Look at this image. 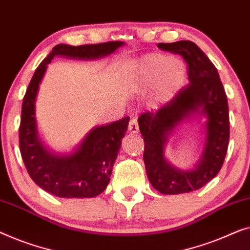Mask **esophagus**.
Returning a JSON list of instances; mask_svg holds the SVG:
<instances>
[{
	"instance_id": "34e87169",
	"label": "esophagus",
	"mask_w": 250,
	"mask_h": 250,
	"mask_svg": "<svg viewBox=\"0 0 250 250\" xmlns=\"http://www.w3.org/2000/svg\"><path fill=\"white\" fill-rule=\"evenodd\" d=\"M128 130L130 133H132V135L139 132V126H138V121H137V119H131V120H130Z\"/></svg>"
}]
</instances>
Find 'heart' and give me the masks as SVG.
<instances>
[{"instance_id":"b5f03b06","label":"heart","mask_w":250,"mask_h":250,"mask_svg":"<svg viewBox=\"0 0 250 250\" xmlns=\"http://www.w3.org/2000/svg\"><path fill=\"white\" fill-rule=\"evenodd\" d=\"M137 83L143 88L153 86V100L156 104H164L184 87L187 72L184 63L163 54H150L144 58L136 68Z\"/></svg>"}]
</instances>
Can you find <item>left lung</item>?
I'll return each instance as SVG.
<instances>
[{"label": "left lung", "instance_id": "left-lung-1", "mask_svg": "<svg viewBox=\"0 0 250 250\" xmlns=\"http://www.w3.org/2000/svg\"><path fill=\"white\" fill-rule=\"evenodd\" d=\"M157 47L180 54L188 64L189 83L159 111L146 112L138 119L145 143L144 163L154 189L163 195L191 192L216 177L229 145V105L215 65L190 41L160 43ZM199 118L203 144L200 159L190 168L169 163L165 150L171 135L186 122Z\"/></svg>", "mask_w": 250, "mask_h": 250}]
</instances>
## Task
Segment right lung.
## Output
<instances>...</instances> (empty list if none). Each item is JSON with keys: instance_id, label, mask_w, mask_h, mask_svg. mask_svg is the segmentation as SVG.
Instances as JSON below:
<instances>
[{"instance_id": "1", "label": "right lung", "mask_w": 250, "mask_h": 250, "mask_svg": "<svg viewBox=\"0 0 250 250\" xmlns=\"http://www.w3.org/2000/svg\"><path fill=\"white\" fill-rule=\"evenodd\" d=\"M125 42L71 46L59 44L38 65L23 97L19 143L22 161L38 187L61 198H91L110 184L114 162L128 130L129 117L95 126L82 143L68 153H55L45 145L38 131L36 101L47 65L55 56L77 60H100L114 53Z\"/></svg>"}]
</instances>
